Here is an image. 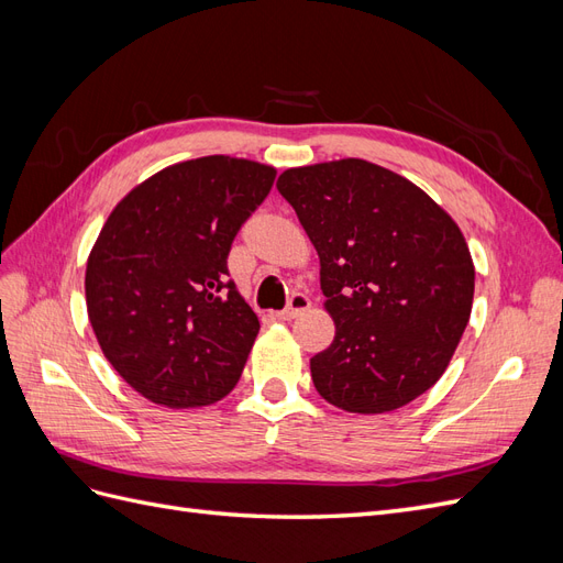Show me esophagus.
Returning a JSON list of instances; mask_svg holds the SVG:
<instances>
[{"mask_svg": "<svg viewBox=\"0 0 563 563\" xmlns=\"http://www.w3.org/2000/svg\"><path fill=\"white\" fill-rule=\"evenodd\" d=\"M308 308H310L308 294L298 291V294H294L291 298H288V305L279 312V319H294V317H298L300 312H305Z\"/></svg>", "mask_w": 563, "mask_h": 563, "instance_id": "34e87169", "label": "esophagus"}]
</instances>
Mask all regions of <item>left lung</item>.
Segmentation results:
<instances>
[{"mask_svg":"<svg viewBox=\"0 0 563 563\" xmlns=\"http://www.w3.org/2000/svg\"><path fill=\"white\" fill-rule=\"evenodd\" d=\"M321 263L333 343L310 360L329 404L385 413L428 391L470 321L474 265L453 218L364 159L288 168L277 180Z\"/></svg>","mask_w":563,"mask_h":563,"instance_id":"8db88e82","label":"left lung"}]
</instances>
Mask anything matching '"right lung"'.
<instances>
[{
    "label": "right lung",
    "instance_id": "1",
    "mask_svg": "<svg viewBox=\"0 0 563 563\" xmlns=\"http://www.w3.org/2000/svg\"><path fill=\"white\" fill-rule=\"evenodd\" d=\"M275 176L225 155L180 162L106 220L87 263V310L108 362L145 399L209 406L240 380L261 321L228 255Z\"/></svg>",
    "mask_w": 563,
    "mask_h": 563
}]
</instances>
